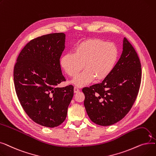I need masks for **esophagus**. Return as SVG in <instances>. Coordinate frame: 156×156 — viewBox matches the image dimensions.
Listing matches in <instances>:
<instances>
[{
  "label": "esophagus",
  "instance_id": "obj_1",
  "mask_svg": "<svg viewBox=\"0 0 156 156\" xmlns=\"http://www.w3.org/2000/svg\"><path fill=\"white\" fill-rule=\"evenodd\" d=\"M80 92V90H79L77 87H74V92H75V93H77V92Z\"/></svg>",
  "mask_w": 156,
  "mask_h": 156
}]
</instances>
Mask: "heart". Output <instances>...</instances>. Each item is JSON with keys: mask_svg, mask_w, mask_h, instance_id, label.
<instances>
[{"mask_svg": "<svg viewBox=\"0 0 156 156\" xmlns=\"http://www.w3.org/2000/svg\"><path fill=\"white\" fill-rule=\"evenodd\" d=\"M118 50L112 43L101 39H90L78 44L73 53L64 54L60 64L67 75L75 78L84 67L85 71L72 81L78 87H83L108 77L116 64Z\"/></svg>", "mask_w": 156, "mask_h": 156, "instance_id": "b5f03b06", "label": "heart"}]
</instances>
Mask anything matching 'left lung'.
<instances>
[{
  "label": "left lung",
  "instance_id": "8db88e82",
  "mask_svg": "<svg viewBox=\"0 0 156 156\" xmlns=\"http://www.w3.org/2000/svg\"><path fill=\"white\" fill-rule=\"evenodd\" d=\"M110 75L101 83L82 89L88 116L95 124L109 126L123 118L133 105L140 86L141 64L128 40Z\"/></svg>",
  "mask_w": 156,
  "mask_h": 156
}]
</instances>
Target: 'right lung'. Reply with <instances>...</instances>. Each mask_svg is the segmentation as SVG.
I'll use <instances>...</instances> for the list:
<instances>
[{
	"mask_svg": "<svg viewBox=\"0 0 156 156\" xmlns=\"http://www.w3.org/2000/svg\"><path fill=\"white\" fill-rule=\"evenodd\" d=\"M63 33L48 34L29 42L14 68L16 94L24 111L36 123L54 128L67 116L74 87H57L65 81L60 57L65 48Z\"/></svg>",
	"mask_w": 156,
	"mask_h": 156,
	"instance_id": "add662e5",
	"label": "right lung"
}]
</instances>
